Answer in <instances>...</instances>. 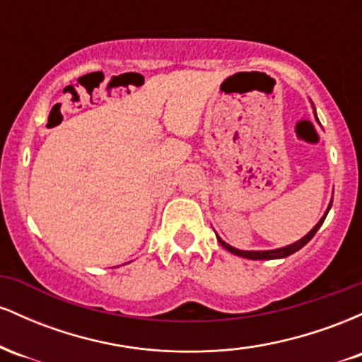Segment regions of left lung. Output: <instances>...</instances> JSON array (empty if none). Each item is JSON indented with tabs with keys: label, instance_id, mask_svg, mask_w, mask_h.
Listing matches in <instances>:
<instances>
[{
	"label": "left lung",
	"instance_id": "1",
	"mask_svg": "<svg viewBox=\"0 0 362 362\" xmlns=\"http://www.w3.org/2000/svg\"><path fill=\"white\" fill-rule=\"evenodd\" d=\"M330 206H332V204H330ZM330 206H328V209H330ZM327 214H328V211H327V213H325V216H323V218L320 219L317 226H315L313 230H311L310 233L305 236V238H301L300 242H296V243L289 245V247H284V248H277V250H267V252H243V250H238V248H233V247H230V245H228V243H224L221 238H218V242L221 243L223 247L226 248L228 252L235 253V255H238V257H243V259H250V260H271V259H284V257L291 255V253H294V252H298V250H300V248L305 247V245L308 243L311 238H313L315 233H317V231L320 230V226H322L323 221H325Z\"/></svg>",
	"mask_w": 362,
	"mask_h": 362
}]
</instances>
